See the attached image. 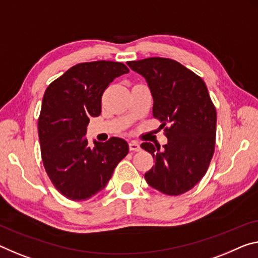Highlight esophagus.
<instances>
[{"mask_svg":"<svg viewBox=\"0 0 258 258\" xmlns=\"http://www.w3.org/2000/svg\"><path fill=\"white\" fill-rule=\"evenodd\" d=\"M128 147H130V150H131V151H140V150H141L140 144H139V142H136V141L130 142Z\"/></svg>","mask_w":258,"mask_h":258,"instance_id":"34e87169","label":"esophagus"}]
</instances>
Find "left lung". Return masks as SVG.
<instances>
[{
	"mask_svg": "<svg viewBox=\"0 0 258 258\" xmlns=\"http://www.w3.org/2000/svg\"><path fill=\"white\" fill-rule=\"evenodd\" d=\"M145 78L154 100L153 114L165 128L167 144L145 142L155 165L146 181L167 195L186 193L206 174L215 151L217 114L204 81L173 59L150 57L127 63Z\"/></svg>",
	"mask_w": 258,
	"mask_h": 258,
	"instance_id": "obj_1",
	"label": "left lung"
}]
</instances>
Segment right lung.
<instances>
[{
    "label": "right lung",
    "mask_w": 258,
    "mask_h": 258,
    "mask_svg": "<svg viewBox=\"0 0 258 258\" xmlns=\"http://www.w3.org/2000/svg\"><path fill=\"white\" fill-rule=\"evenodd\" d=\"M128 71L111 60L77 64L44 92L38 124L41 156L51 182L69 200L84 201L101 191L128 154L124 139L94 140L91 148L85 137L89 119L100 116L105 88Z\"/></svg>",
    "instance_id": "add662e5"
}]
</instances>
